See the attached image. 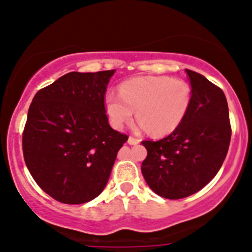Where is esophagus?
I'll list each match as a JSON object with an SVG mask.
<instances>
[{
    "mask_svg": "<svg viewBox=\"0 0 252 252\" xmlns=\"http://www.w3.org/2000/svg\"><path fill=\"white\" fill-rule=\"evenodd\" d=\"M128 143L130 144V145H136V144L140 143V140H139L138 138H134V136H129Z\"/></svg>",
    "mask_w": 252,
    "mask_h": 252,
    "instance_id": "1",
    "label": "esophagus"
}]
</instances>
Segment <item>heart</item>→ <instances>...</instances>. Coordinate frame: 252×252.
<instances>
[{"mask_svg": "<svg viewBox=\"0 0 252 252\" xmlns=\"http://www.w3.org/2000/svg\"><path fill=\"white\" fill-rule=\"evenodd\" d=\"M191 101V86L185 80L141 76L121 84L119 96L107 94L104 111L116 129L128 123L135 111L139 128L148 129L154 136H163L182 124Z\"/></svg>", "mask_w": 252, "mask_h": 252, "instance_id": "obj_1", "label": "heart"}]
</instances>
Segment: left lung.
Wrapping results in <instances>:
<instances>
[{
    "mask_svg": "<svg viewBox=\"0 0 252 252\" xmlns=\"http://www.w3.org/2000/svg\"><path fill=\"white\" fill-rule=\"evenodd\" d=\"M192 101L185 121L158 141H141L148 156L141 172L158 196L180 199L196 193L218 173L231 138L224 92L203 75L186 69Z\"/></svg>",
    "mask_w": 252,
    "mask_h": 252,
    "instance_id": "8db88e82",
    "label": "left lung"
}]
</instances>
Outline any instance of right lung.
<instances>
[{"label":"right lung","instance_id":"right-lung-1","mask_svg":"<svg viewBox=\"0 0 252 252\" xmlns=\"http://www.w3.org/2000/svg\"><path fill=\"white\" fill-rule=\"evenodd\" d=\"M116 70L69 72L32 101L22 145L39 187L66 204L101 194L128 135L111 128L104 94Z\"/></svg>","mask_w":252,"mask_h":252}]
</instances>
